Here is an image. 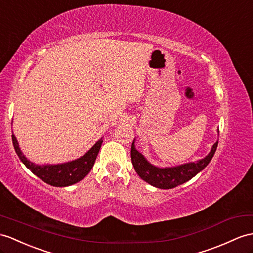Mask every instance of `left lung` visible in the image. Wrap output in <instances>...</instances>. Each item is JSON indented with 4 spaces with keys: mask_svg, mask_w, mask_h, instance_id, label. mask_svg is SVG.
I'll list each match as a JSON object with an SVG mask.
<instances>
[{
    "mask_svg": "<svg viewBox=\"0 0 253 253\" xmlns=\"http://www.w3.org/2000/svg\"><path fill=\"white\" fill-rule=\"evenodd\" d=\"M217 147L218 141L214 143L211 151L209 152L207 157L195 163H187L176 166V168L160 169L147 162L144 156L135 149L133 141L131 147V159L134 169L141 179L150 183L153 187L160 189H171L187 182L191 178H193L196 174L200 173L202 169H204L212 159L215 150H217Z\"/></svg>",
    "mask_w": 253,
    "mask_h": 253,
    "instance_id": "1",
    "label": "left lung"
}]
</instances>
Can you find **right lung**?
Returning <instances> with one entry per match:
<instances>
[{
  "instance_id": "1",
  "label": "right lung",
  "mask_w": 253,
  "mask_h": 253,
  "mask_svg": "<svg viewBox=\"0 0 253 253\" xmlns=\"http://www.w3.org/2000/svg\"><path fill=\"white\" fill-rule=\"evenodd\" d=\"M15 151L22 161V163L27 166L34 175L38 176L40 179L44 182L50 184L53 187H67L71 184L80 181L89 174L92 166H93L97 153L100 151L103 140H98L97 143L85 153L84 156L79 158L75 161L67 162L64 164L58 165H35L30 162L27 158L22 155V152L18 146L15 135H11Z\"/></svg>"
}]
</instances>
